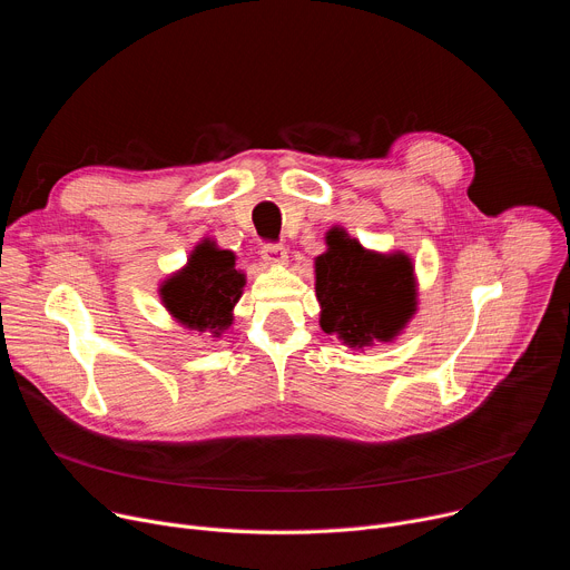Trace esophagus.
Listing matches in <instances>:
<instances>
[{"label": "esophagus", "instance_id": "obj_1", "mask_svg": "<svg viewBox=\"0 0 570 570\" xmlns=\"http://www.w3.org/2000/svg\"><path fill=\"white\" fill-rule=\"evenodd\" d=\"M262 259H264L268 266L282 268V266H286V262H288V253H286L284 246H279V243H268V246L262 248Z\"/></svg>", "mask_w": 570, "mask_h": 570}]
</instances>
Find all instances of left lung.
<instances>
[{"instance_id": "obj_1", "label": "left lung", "mask_w": 570, "mask_h": 570, "mask_svg": "<svg viewBox=\"0 0 570 570\" xmlns=\"http://www.w3.org/2000/svg\"><path fill=\"white\" fill-rule=\"evenodd\" d=\"M324 240L327 250L315 257L322 332L350 350L392 343L417 313L413 259L401 250H367L341 225Z\"/></svg>"}]
</instances>
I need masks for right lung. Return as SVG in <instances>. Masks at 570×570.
I'll return each instance as SVG.
<instances>
[{
    "label": "right lung",
    "instance_id": "obj_1",
    "mask_svg": "<svg viewBox=\"0 0 570 570\" xmlns=\"http://www.w3.org/2000/svg\"><path fill=\"white\" fill-rule=\"evenodd\" d=\"M243 286L246 273L236 268V255L203 238L187 264L159 284V299L187 332L209 334L216 341L232 327Z\"/></svg>",
    "mask_w": 570,
    "mask_h": 570
}]
</instances>
